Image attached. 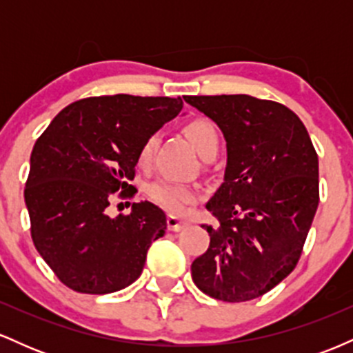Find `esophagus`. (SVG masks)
I'll use <instances>...</instances> for the list:
<instances>
[{
    "label": "esophagus",
    "mask_w": 353,
    "mask_h": 353,
    "mask_svg": "<svg viewBox=\"0 0 353 353\" xmlns=\"http://www.w3.org/2000/svg\"><path fill=\"white\" fill-rule=\"evenodd\" d=\"M188 225V222L181 221V219L174 217V216H169L168 217V229L172 230V232H179V230H182Z\"/></svg>",
    "instance_id": "obj_1"
}]
</instances>
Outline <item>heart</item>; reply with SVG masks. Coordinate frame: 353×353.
Returning <instances> with one entry per match:
<instances>
[{
	"label": "heart",
	"mask_w": 353,
	"mask_h": 353,
	"mask_svg": "<svg viewBox=\"0 0 353 353\" xmlns=\"http://www.w3.org/2000/svg\"><path fill=\"white\" fill-rule=\"evenodd\" d=\"M184 132L194 145L197 152L202 157L208 154L217 151L219 149V134L214 128L212 123L208 119H192L184 125ZM157 145V136H149L141 145L139 154H137V161L139 164H149L151 161L154 149ZM148 196L161 205L164 210L174 214V216H181L184 214L190 204L197 201L199 192L196 188L189 184H181V182H174L168 179H157L149 184Z\"/></svg>",
	"instance_id": "b5f03b06"
}]
</instances>
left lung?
I'll return each mask as SVG.
<instances>
[{
  "mask_svg": "<svg viewBox=\"0 0 353 353\" xmlns=\"http://www.w3.org/2000/svg\"><path fill=\"white\" fill-rule=\"evenodd\" d=\"M228 144L224 182L205 208L210 244L190 265L209 297H261L297 265L319 205V157L299 116L247 94L185 96Z\"/></svg>",
  "mask_w": 353,
  "mask_h": 353,
  "instance_id": "left-lung-1",
  "label": "left lung"
}]
</instances>
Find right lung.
<instances>
[{"label":"right lung","instance_id":"add662e5","mask_svg":"<svg viewBox=\"0 0 353 353\" xmlns=\"http://www.w3.org/2000/svg\"><path fill=\"white\" fill-rule=\"evenodd\" d=\"M181 98L114 94L76 101L36 141L24 202L31 237L56 277L81 294H111L131 285L148 249L165 232V214L134 202L109 217L119 197H132L141 145L181 112Z\"/></svg>","mask_w":353,"mask_h":353}]
</instances>
